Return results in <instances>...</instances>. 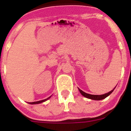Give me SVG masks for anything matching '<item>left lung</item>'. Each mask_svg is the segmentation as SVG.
<instances>
[{"label": "left lung", "mask_w": 131, "mask_h": 131, "mask_svg": "<svg viewBox=\"0 0 131 131\" xmlns=\"http://www.w3.org/2000/svg\"><path fill=\"white\" fill-rule=\"evenodd\" d=\"M115 88H114L113 90H112L111 91H110L109 92L106 93V94H103V95H91V94H87V93L84 92L82 91V90H81L80 89H79V92H80L81 94H82L84 97H86V98L92 99V100H103V99H105L106 97H107L108 96L110 95L113 92L114 90H115Z\"/></svg>", "instance_id": "1"}]
</instances>
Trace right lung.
Returning a JSON list of instances; mask_svg holds the SVG:
<instances>
[{
    "instance_id": "1",
    "label": "right lung",
    "mask_w": 131,
    "mask_h": 131,
    "mask_svg": "<svg viewBox=\"0 0 131 131\" xmlns=\"http://www.w3.org/2000/svg\"><path fill=\"white\" fill-rule=\"evenodd\" d=\"M51 97V96H50L49 97H48L47 99H44V100H40V101H37V102H29L28 103H29V104H39V103H42V102L46 101V100H47L48 99H49Z\"/></svg>"
}]
</instances>
